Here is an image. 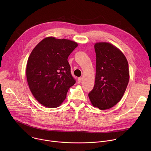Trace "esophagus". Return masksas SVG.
<instances>
[{"label": "esophagus", "instance_id": "34e87169", "mask_svg": "<svg viewBox=\"0 0 151 151\" xmlns=\"http://www.w3.org/2000/svg\"><path fill=\"white\" fill-rule=\"evenodd\" d=\"M82 78H78V82L79 83H80L81 82V81H82Z\"/></svg>", "mask_w": 151, "mask_h": 151}]
</instances>
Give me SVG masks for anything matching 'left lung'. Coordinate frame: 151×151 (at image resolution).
Segmentation results:
<instances>
[{
  "label": "left lung",
  "mask_w": 151,
  "mask_h": 151,
  "mask_svg": "<svg viewBox=\"0 0 151 151\" xmlns=\"http://www.w3.org/2000/svg\"><path fill=\"white\" fill-rule=\"evenodd\" d=\"M96 73L93 90L88 94L92 105L109 109L122 99L130 79L128 63L122 52L109 42H96Z\"/></svg>",
  "instance_id": "left-lung-1"
}]
</instances>
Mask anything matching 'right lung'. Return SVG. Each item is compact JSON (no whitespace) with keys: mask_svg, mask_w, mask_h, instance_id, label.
<instances>
[{"mask_svg":"<svg viewBox=\"0 0 151 151\" xmlns=\"http://www.w3.org/2000/svg\"><path fill=\"white\" fill-rule=\"evenodd\" d=\"M78 45L69 39L50 36L32 50L27 63L26 78L33 96L43 106H60L75 84L68 58Z\"/></svg>","mask_w":151,"mask_h":151,"instance_id":"obj_1","label":"right lung"}]
</instances>
